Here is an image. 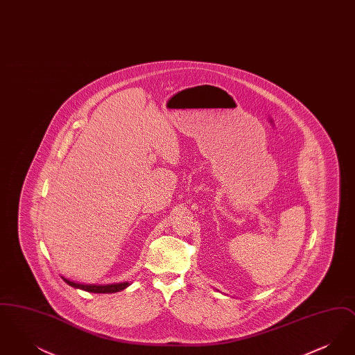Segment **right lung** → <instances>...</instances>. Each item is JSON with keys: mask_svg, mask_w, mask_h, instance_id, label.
<instances>
[{"mask_svg": "<svg viewBox=\"0 0 355 355\" xmlns=\"http://www.w3.org/2000/svg\"><path fill=\"white\" fill-rule=\"evenodd\" d=\"M62 279L68 284L69 286L74 287V288H81L85 291H89V293H97V294H107V293H117L121 291L123 288H126L128 286H130L129 282H119V284H110V285H87V284H78V282H74V281H70L68 278L62 277Z\"/></svg>", "mask_w": 355, "mask_h": 355, "instance_id": "right-lung-1", "label": "right lung"}]
</instances>
